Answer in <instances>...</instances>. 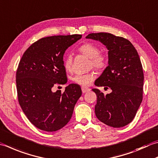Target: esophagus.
<instances>
[{"instance_id": "esophagus-1", "label": "esophagus", "mask_w": 158, "mask_h": 158, "mask_svg": "<svg viewBox=\"0 0 158 158\" xmlns=\"http://www.w3.org/2000/svg\"><path fill=\"white\" fill-rule=\"evenodd\" d=\"M81 90L83 93H85V92H88L89 91H90V89L87 87H85V86H82L81 87Z\"/></svg>"}]
</instances>
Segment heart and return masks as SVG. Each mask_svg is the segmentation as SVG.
I'll list each match as a JSON object with an SVG mask.
<instances>
[{"label":"heart","mask_w":158,"mask_h":158,"mask_svg":"<svg viewBox=\"0 0 158 158\" xmlns=\"http://www.w3.org/2000/svg\"><path fill=\"white\" fill-rule=\"evenodd\" d=\"M78 51L89 58V65L97 70H103L107 64V56L103 52L99 51L97 45L91 42H85L78 48ZM73 57L72 54L68 53L64 58V66L65 69L70 71L72 69ZM96 78L95 73L90 72L88 73H79L73 77V81L83 86H88L91 84Z\"/></svg>","instance_id":"obj_1"}]
</instances>
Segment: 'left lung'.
Here are the masks:
<instances>
[{
	"instance_id": "1",
	"label": "left lung",
	"mask_w": 158,
	"mask_h": 158,
	"mask_svg": "<svg viewBox=\"0 0 158 158\" xmlns=\"http://www.w3.org/2000/svg\"><path fill=\"white\" fill-rule=\"evenodd\" d=\"M86 38L101 42L108 50V66L94 84L112 91L105 95L92 89L97 97L96 116L108 126L123 127L134 118L143 101L144 73L140 57L131 43L122 37L97 33Z\"/></svg>"
}]
</instances>
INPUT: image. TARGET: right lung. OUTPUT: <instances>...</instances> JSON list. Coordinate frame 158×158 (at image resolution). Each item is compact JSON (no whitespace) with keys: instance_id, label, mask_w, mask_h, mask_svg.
Returning <instances> with one entry per match:
<instances>
[{"instance_id":"obj_1","label":"right lung","mask_w":158,"mask_h":158,"mask_svg":"<svg viewBox=\"0 0 158 158\" xmlns=\"http://www.w3.org/2000/svg\"><path fill=\"white\" fill-rule=\"evenodd\" d=\"M81 35L46 37L34 42L22 57L16 71L18 102L32 124L45 131H56L69 122L81 89L71 83L61 93L52 88L67 82L63 57Z\"/></svg>"}]
</instances>
